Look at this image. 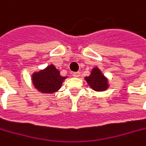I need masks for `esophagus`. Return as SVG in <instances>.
<instances>
[{
	"label": "esophagus",
	"mask_w": 146,
	"mask_h": 146,
	"mask_svg": "<svg viewBox=\"0 0 146 146\" xmlns=\"http://www.w3.org/2000/svg\"><path fill=\"white\" fill-rule=\"evenodd\" d=\"M73 76L76 77V78H78V77L80 76V71H77V72H74L73 73Z\"/></svg>",
	"instance_id": "1"
}]
</instances>
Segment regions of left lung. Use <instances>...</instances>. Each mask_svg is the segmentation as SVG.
Listing matches in <instances>:
<instances>
[{"label": "left lung", "mask_w": 146, "mask_h": 146, "mask_svg": "<svg viewBox=\"0 0 146 146\" xmlns=\"http://www.w3.org/2000/svg\"><path fill=\"white\" fill-rule=\"evenodd\" d=\"M85 80L95 91H103L108 89V80L98 68L93 69L91 75L85 77Z\"/></svg>", "instance_id": "obj_1"}]
</instances>
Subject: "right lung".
<instances>
[{"label": "right lung", "mask_w": 146, "mask_h": 146, "mask_svg": "<svg viewBox=\"0 0 146 146\" xmlns=\"http://www.w3.org/2000/svg\"><path fill=\"white\" fill-rule=\"evenodd\" d=\"M66 77L61 76L59 70L51 65L43 70L33 75V83L36 89L42 93L52 94L57 91L62 86Z\"/></svg>", "instance_id": "obj_1"}]
</instances>
